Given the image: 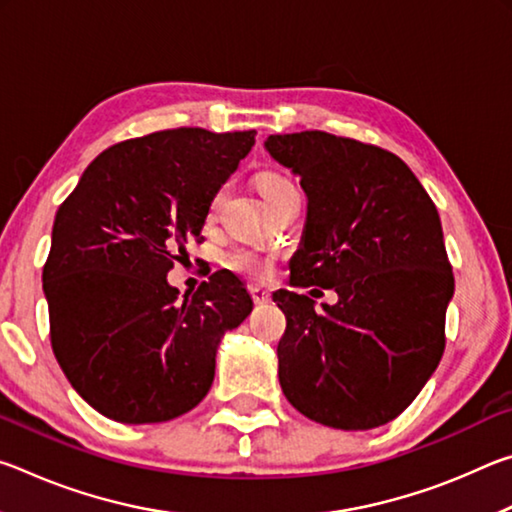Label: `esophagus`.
Segmentation results:
<instances>
[{
  "mask_svg": "<svg viewBox=\"0 0 512 512\" xmlns=\"http://www.w3.org/2000/svg\"><path fill=\"white\" fill-rule=\"evenodd\" d=\"M250 293H253L255 305H266V302H271V293H268L262 287H253V289H250Z\"/></svg>",
  "mask_w": 512,
  "mask_h": 512,
  "instance_id": "1",
  "label": "esophagus"
}]
</instances>
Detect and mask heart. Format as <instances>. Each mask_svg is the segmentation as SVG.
<instances>
[{
    "mask_svg": "<svg viewBox=\"0 0 512 512\" xmlns=\"http://www.w3.org/2000/svg\"><path fill=\"white\" fill-rule=\"evenodd\" d=\"M287 187H291L287 178L266 176L262 178V183H259V192H262V196L268 201L273 194L282 192V189ZM228 264L235 268L237 273L250 277V280H268V277L273 275L275 259L271 253H266V250H259L253 246H239L228 255Z\"/></svg>",
    "mask_w": 512,
    "mask_h": 512,
    "instance_id": "obj_1",
    "label": "heart"
}]
</instances>
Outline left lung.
Instances as JSON below:
<instances>
[{
  "instance_id": "8db88e82",
  "label": "left lung",
  "mask_w": 512,
  "mask_h": 512,
  "mask_svg": "<svg viewBox=\"0 0 512 512\" xmlns=\"http://www.w3.org/2000/svg\"><path fill=\"white\" fill-rule=\"evenodd\" d=\"M264 149L307 196L293 284L339 296L316 311L302 293H273L287 316L277 343L282 393L327 427H381L415 400L445 350L454 275L436 205L377 146L305 131L271 135Z\"/></svg>"
}]
</instances>
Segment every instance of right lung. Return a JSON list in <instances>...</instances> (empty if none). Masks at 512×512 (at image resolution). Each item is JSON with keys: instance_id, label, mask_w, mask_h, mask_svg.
<instances>
[{"instance_id": "add662e5", "label": "right lung", "mask_w": 512, "mask_h": 512, "mask_svg": "<svg viewBox=\"0 0 512 512\" xmlns=\"http://www.w3.org/2000/svg\"><path fill=\"white\" fill-rule=\"evenodd\" d=\"M253 144L255 131L203 128L121 142L58 207L42 271L51 348L106 418L149 424L192 411L210 391L225 332L253 311L230 271L183 298L167 280Z\"/></svg>"}]
</instances>
